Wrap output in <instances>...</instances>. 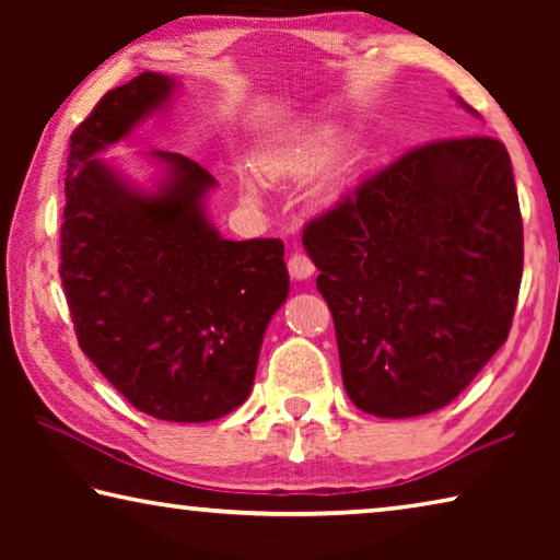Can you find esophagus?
Returning a JSON list of instances; mask_svg holds the SVG:
<instances>
[{"mask_svg": "<svg viewBox=\"0 0 560 560\" xmlns=\"http://www.w3.org/2000/svg\"><path fill=\"white\" fill-rule=\"evenodd\" d=\"M314 271H316V267H314V261H311L306 254H301V252H296V254H291L289 257V273L296 281H303V279H311L314 277Z\"/></svg>", "mask_w": 560, "mask_h": 560, "instance_id": "esophagus-1", "label": "esophagus"}]
</instances>
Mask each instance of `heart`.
I'll use <instances>...</instances> for the list:
<instances>
[{
    "mask_svg": "<svg viewBox=\"0 0 560 560\" xmlns=\"http://www.w3.org/2000/svg\"><path fill=\"white\" fill-rule=\"evenodd\" d=\"M330 155H334V145L320 143L314 148L299 150V153L269 158L267 163H264V170H267L271 177H303L324 167Z\"/></svg>",
    "mask_w": 560,
    "mask_h": 560,
    "instance_id": "heart-1",
    "label": "heart"
}]
</instances>
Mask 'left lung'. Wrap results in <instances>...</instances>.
Segmentation results:
<instances>
[{
    "instance_id": "left-lung-1",
    "label": "left lung",
    "mask_w": 560,
    "mask_h": 560,
    "mask_svg": "<svg viewBox=\"0 0 560 560\" xmlns=\"http://www.w3.org/2000/svg\"><path fill=\"white\" fill-rule=\"evenodd\" d=\"M303 246L353 405L390 420L440 410L514 320L524 222L506 148L467 136L407 150L308 220Z\"/></svg>"
}]
</instances>
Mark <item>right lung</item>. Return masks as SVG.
I'll return each instance as SVG.
<instances>
[{
	"label": "right lung",
	"instance_id": "obj_1",
	"mask_svg": "<svg viewBox=\"0 0 560 560\" xmlns=\"http://www.w3.org/2000/svg\"><path fill=\"white\" fill-rule=\"evenodd\" d=\"M173 89L140 73L71 132L59 273L75 338L103 377L150 417L207 422L249 397L289 271L281 240L217 234L202 205L217 183L195 160L155 150L167 165L155 195L96 160Z\"/></svg>",
	"mask_w": 560,
	"mask_h": 560
}]
</instances>
